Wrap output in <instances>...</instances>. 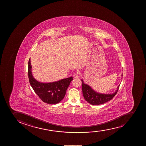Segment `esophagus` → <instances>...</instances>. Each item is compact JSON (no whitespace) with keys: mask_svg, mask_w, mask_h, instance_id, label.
<instances>
[{"mask_svg":"<svg viewBox=\"0 0 146 146\" xmlns=\"http://www.w3.org/2000/svg\"><path fill=\"white\" fill-rule=\"evenodd\" d=\"M73 77H74V78H78V77H79V74H78V72H75V73H74V74H73Z\"/></svg>","mask_w":146,"mask_h":146,"instance_id":"34e87169","label":"esophagus"}]
</instances>
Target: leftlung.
Here are the masks:
<instances>
[{
  "instance_id": "8db88e82",
  "label": "left lung",
  "mask_w": 146,
  "mask_h": 146,
  "mask_svg": "<svg viewBox=\"0 0 146 146\" xmlns=\"http://www.w3.org/2000/svg\"><path fill=\"white\" fill-rule=\"evenodd\" d=\"M121 76L122 77V74ZM81 81L83 97L88 102L93 105H98L104 104L111 100L117 94L120 86V85L118 86L115 92L112 94H101L94 91L90 86L85 84L83 80H81Z\"/></svg>"
}]
</instances>
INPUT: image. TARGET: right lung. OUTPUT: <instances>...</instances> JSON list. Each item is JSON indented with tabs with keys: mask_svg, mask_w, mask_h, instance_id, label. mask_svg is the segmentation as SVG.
<instances>
[{
	"mask_svg": "<svg viewBox=\"0 0 146 146\" xmlns=\"http://www.w3.org/2000/svg\"><path fill=\"white\" fill-rule=\"evenodd\" d=\"M31 59L28 64L29 83L35 93L42 101L47 104H56L65 97L66 91L73 80V77L63 78L53 82L43 83L37 81L32 75Z\"/></svg>",
	"mask_w": 146,
	"mask_h": 146,
	"instance_id": "obj_1",
	"label": "right lung"
}]
</instances>
